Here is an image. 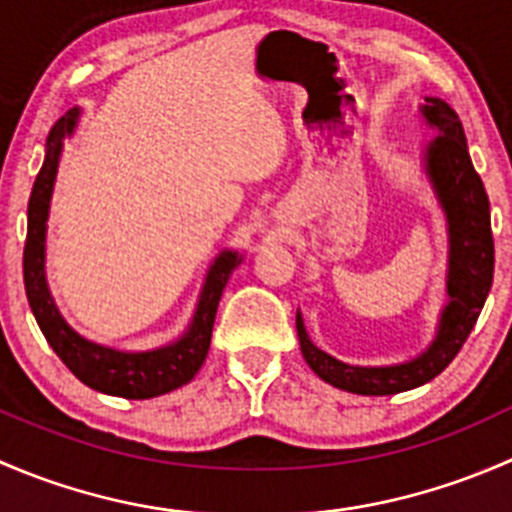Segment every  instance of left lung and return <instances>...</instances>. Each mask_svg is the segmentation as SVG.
Returning <instances> with one entry per match:
<instances>
[{
	"label": "left lung",
	"mask_w": 512,
	"mask_h": 512,
	"mask_svg": "<svg viewBox=\"0 0 512 512\" xmlns=\"http://www.w3.org/2000/svg\"><path fill=\"white\" fill-rule=\"evenodd\" d=\"M418 113L426 126L438 133L423 146L421 165L446 218L448 302L438 317L436 337L421 354L409 361L381 366L347 364L319 349L304 329L302 312H297L299 349L309 369L322 381L349 394L391 396L428 384L461 352L493 285L495 250L490 203L483 180L471 163L461 118L436 96L423 98Z\"/></svg>",
	"instance_id": "obj_1"
}]
</instances>
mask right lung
Here are the masks:
<instances>
[{
	"instance_id": "right-lung-1",
	"label": "right lung",
	"mask_w": 512,
	"mask_h": 512,
	"mask_svg": "<svg viewBox=\"0 0 512 512\" xmlns=\"http://www.w3.org/2000/svg\"><path fill=\"white\" fill-rule=\"evenodd\" d=\"M81 108L66 111L46 138V156L34 180L27 210V245H24V289L36 324L56 356L71 374L91 389L121 399H153L188 384L203 366L213 337L215 314L232 272L242 262V252L223 250L208 267L198 304L188 329L170 344L143 352H126L81 337L56 307L46 282V220L51 210L64 141L74 136Z\"/></svg>"
}]
</instances>
